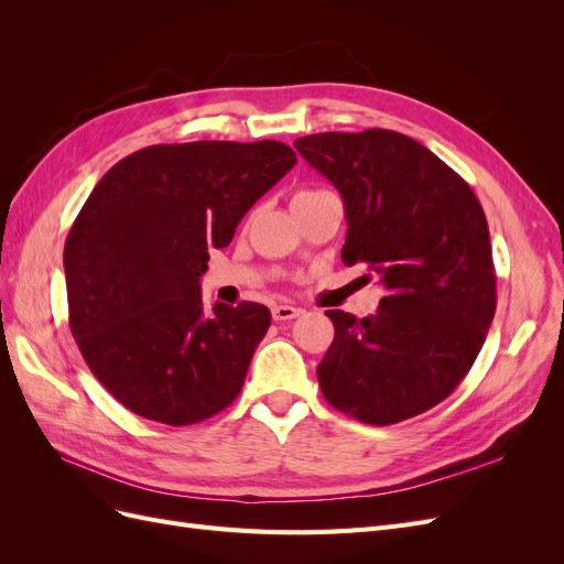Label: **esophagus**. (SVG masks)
Here are the masks:
<instances>
[{"label":"esophagus","mask_w":564,"mask_h":564,"mask_svg":"<svg viewBox=\"0 0 564 564\" xmlns=\"http://www.w3.org/2000/svg\"><path fill=\"white\" fill-rule=\"evenodd\" d=\"M303 311L296 308V305H289V303H280L272 308V317H275L278 322H286V319H294L299 317Z\"/></svg>","instance_id":"esophagus-1"}]
</instances>
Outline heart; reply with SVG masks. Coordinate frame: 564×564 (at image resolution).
<instances>
[{
	"label": "heart",
	"instance_id": "b5f03b06",
	"mask_svg": "<svg viewBox=\"0 0 564 564\" xmlns=\"http://www.w3.org/2000/svg\"><path fill=\"white\" fill-rule=\"evenodd\" d=\"M303 193H315V191H301V193H296V195H303Z\"/></svg>",
	"mask_w": 564,
	"mask_h": 564
}]
</instances>
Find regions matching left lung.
<instances>
[{
    "mask_svg": "<svg viewBox=\"0 0 564 564\" xmlns=\"http://www.w3.org/2000/svg\"><path fill=\"white\" fill-rule=\"evenodd\" d=\"M294 148L344 197L340 261L365 263L388 292L371 317L327 311L324 400L371 425L429 412L464 381L497 311L482 204L454 169L398 131L311 133Z\"/></svg>",
    "mask_w": 564,
    "mask_h": 564,
    "instance_id": "8db88e82",
    "label": "left lung"
}]
</instances>
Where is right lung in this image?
<instances>
[{"instance_id":"add662e5","label":"right lung","mask_w":564,"mask_h":564,"mask_svg":"<svg viewBox=\"0 0 564 564\" xmlns=\"http://www.w3.org/2000/svg\"><path fill=\"white\" fill-rule=\"evenodd\" d=\"M294 164L280 141H195L143 148L96 183L65 240L67 311L91 373L129 412L191 425L240 395L270 311H207L199 278Z\"/></svg>"}]
</instances>
